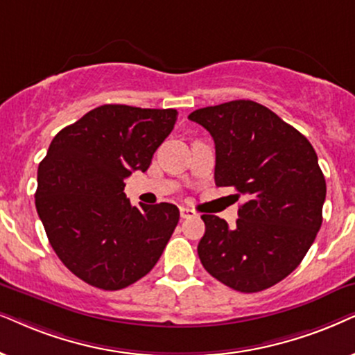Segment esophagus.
I'll return each mask as SVG.
<instances>
[{
    "mask_svg": "<svg viewBox=\"0 0 355 355\" xmlns=\"http://www.w3.org/2000/svg\"><path fill=\"white\" fill-rule=\"evenodd\" d=\"M195 211L193 209H190V208H187V206H182L180 208V216H182V219H187V218H193L195 216Z\"/></svg>",
    "mask_w": 355,
    "mask_h": 355,
    "instance_id": "1",
    "label": "esophagus"
}]
</instances>
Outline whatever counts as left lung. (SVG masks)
<instances>
[{
    "mask_svg": "<svg viewBox=\"0 0 355 355\" xmlns=\"http://www.w3.org/2000/svg\"><path fill=\"white\" fill-rule=\"evenodd\" d=\"M188 119L213 137L216 185L248 198L236 227L201 216V263L232 290L270 288L300 266L321 227L326 180L316 152L293 125L250 100L201 107Z\"/></svg>",
    "mask_w": 355,
    "mask_h": 355,
    "instance_id": "obj_1",
    "label": "left lung"
}]
</instances>
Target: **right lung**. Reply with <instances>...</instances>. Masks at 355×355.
Segmentation results:
<instances>
[{"instance_id": "add662e5", "label": "right lung", "mask_w": 355, "mask_h": 355, "mask_svg": "<svg viewBox=\"0 0 355 355\" xmlns=\"http://www.w3.org/2000/svg\"><path fill=\"white\" fill-rule=\"evenodd\" d=\"M177 110L103 105L53 137L39 164L35 208L58 259L101 290L147 275L172 237L175 205L132 206L125 178L146 172L172 132Z\"/></svg>"}]
</instances>
